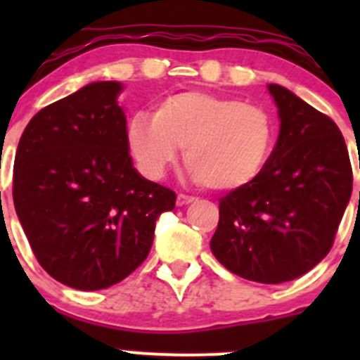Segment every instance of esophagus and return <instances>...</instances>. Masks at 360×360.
<instances>
[{"label": "esophagus", "instance_id": "esophagus-1", "mask_svg": "<svg viewBox=\"0 0 360 360\" xmlns=\"http://www.w3.org/2000/svg\"><path fill=\"white\" fill-rule=\"evenodd\" d=\"M195 200H197V198H195V197H188V195L179 193V195H177V198H176V203L179 207H183V205H188V203H191V202H195Z\"/></svg>", "mask_w": 360, "mask_h": 360}]
</instances>
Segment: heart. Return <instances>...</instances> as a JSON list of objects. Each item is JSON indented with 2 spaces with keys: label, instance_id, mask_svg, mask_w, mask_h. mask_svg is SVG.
<instances>
[{
  "label": "heart",
  "instance_id": "obj_1",
  "mask_svg": "<svg viewBox=\"0 0 360 360\" xmlns=\"http://www.w3.org/2000/svg\"><path fill=\"white\" fill-rule=\"evenodd\" d=\"M127 141L139 169L158 179L179 157L191 179L216 191H233L252 183L268 163L275 125L263 108L237 97L183 92L167 97L153 115L137 112Z\"/></svg>",
  "mask_w": 360,
  "mask_h": 360
}]
</instances>
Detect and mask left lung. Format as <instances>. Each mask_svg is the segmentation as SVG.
I'll return each mask as SVG.
<instances>
[{"mask_svg": "<svg viewBox=\"0 0 360 360\" xmlns=\"http://www.w3.org/2000/svg\"><path fill=\"white\" fill-rule=\"evenodd\" d=\"M268 92L281 120L277 144L252 183L219 200L210 250L238 277L282 284L328 256L354 179L336 123L285 86L270 83Z\"/></svg>", "mask_w": 360, "mask_h": 360, "instance_id": "left-lung-1", "label": "left lung"}]
</instances>
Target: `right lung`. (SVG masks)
I'll use <instances>...</instances> for the list:
<instances>
[{
	"label": "right lung",
	"mask_w": 360,
	"mask_h": 360,
	"mask_svg": "<svg viewBox=\"0 0 360 360\" xmlns=\"http://www.w3.org/2000/svg\"><path fill=\"white\" fill-rule=\"evenodd\" d=\"M118 82H94L43 108L19 141L13 203L43 270L99 291L150 254L155 223L176 193L141 176L129 155Z\"/></svg>",
	"instance_id": "right-lung-1"
}]
</instances>
